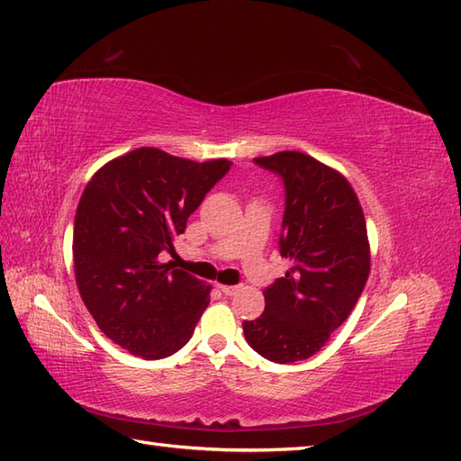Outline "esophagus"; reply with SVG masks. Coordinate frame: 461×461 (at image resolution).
<instances>
[{"label": "esophagus", "instance_id": "esophagus-1", "mask_svg": "<svg viewBox=\"0 0 461 461\" xmlns=\"http://www.w3.org/2000/svg\"><path fill=\"white\" fill-rule=\"evenodd\" d=\"M218 288H220V291H221L223 294H226V296H233L235 293L240 291V286H231V285H220Z\"/></svg>", "mask_w": 461, "mask_h": 461}]
</instances>
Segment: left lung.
<instances>
[{
	"instance_id": "left-lung-1",
	"label": "left lung",
	"mask_w": 461,
	"mask_h": 461,
	"mask_svg": "<svg viewBox=\"0 0 461 461\" xmlns=\"http://www.w3.org/2000/svg\"><path fill=\"white\" fill-rule=\"evenodd\" d=\"M285 185L281 255L293 267L245 320L248 344L275 363L312 357L346 322L367 283L371 255L357 194L338 170L298 151L253 158Z\"/></svg>"
}]
</instances>
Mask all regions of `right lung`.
I'll use <instances>...</instances> for the list:
<instances>
[{"label": "right lung", "mask_w": 461, "mask_h": 461, "mask_svg": "<svg viewBox=\"0 0 461 461\" xmlns=\"http://www.w3.org/2000/svg\"><path fill=\"white\" fill-rule=\"evenodd\" d=\"M230 167L141 147L86 185L72 238L77 285L98 328L133 356L168 357L194 334L210 286L158 255L175 251L173 240Z\"/></svg>", "instance_id": "1"}]
</instances>
